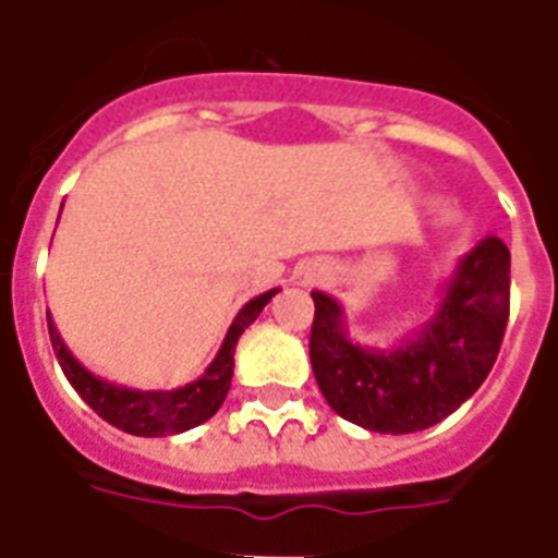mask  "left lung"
Masks as SVG:
<instances>
[{
  "label": "left lung",
  "instance_id": "8db88e82",
  "mask_svg": "<svg viewBox=\"0 0 558 558\" xmlns=\"http://www.w3.org/2000/svg\"><path fill=\"white\" fill-rule=\"evenodd\" d=\"M315 298L308 357L337 414L377 434H414L460 409L494 368L510 308V252L482 238L439 287L430 320L388 349L351 340L340 301Z\"/></svg>",
  "mask_w": 558,
  "mask_h": 558
}]
</instances>
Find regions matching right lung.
Returning a JSON list of instances; mask_svg holds the SVG:
<instances>
[{"instance_id":"obj_1","label":"right lung","mask_w":558,"mask_h":558,"mask_svg":"<svg viewBox=\"0 0 558 558\" xmlns=\"http://www.w3.org/2000/svg\"><path fill=\"white\" fill-rule=\"evenodd\" d=\"M278 292L280 289H269V292L252 298L235 315L207 372L201 374L198 380L186 383L181 388H170V391H142V388L119 386V383H110L105 377H96L90 368H84L73 357V351L64 345L62 335H59V329H56L48 315L50 343H53L59 366H62L70 386L76 388L78 397L101 420H107L116 428L128 430L133 437H172V434H184L195 425L207 423L209 416L221 409L229 395V386H232L238 340H241L243 329L257 320L266 303Z\"/></svg>"}]
</instances>
